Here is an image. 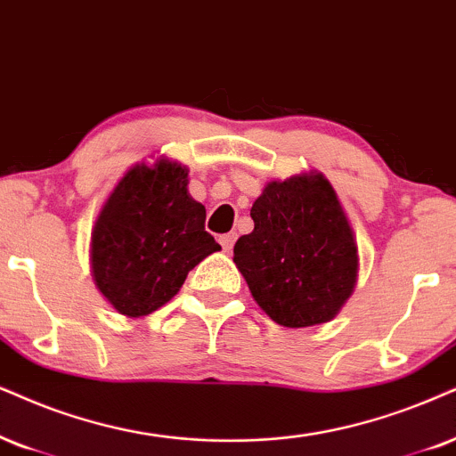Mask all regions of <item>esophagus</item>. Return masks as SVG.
<instances>
[{"instance_id":"esophagus-1","label":"esophagus","mask_w":456,"mask_h":456,"mask_svg":"<svg viewBox=\"0 0 456 456\" xmlns=\"http://www.w3.org/2000/svg\"><path fill=\"white\" fill-rule=\"evenodd\" d=\"M235 238H238V235H235V233H224V235H221V238H218V241H221V246H223L224 252H232V248L235 244Z\"/></svg>"}]
</instances>
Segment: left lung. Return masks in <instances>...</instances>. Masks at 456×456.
Listing matches in <instances>:
<instances>
[{
	"mask_svg": "<svg viewBox=\"0 0 456 456\" xmlns=\"http://www.w3.org/2000/svg\"><path fill=\"white\" fill-rule=\"evenodd\" d=\"M255 229L233 246L252 298L275 324L320 326L337 318L357 284V244L330 181L318 170L265 185Z\"/></svg>",
	"mask_w": 456,
	"mask_h": 456,
	"instance_id": "8db88e82",
	"label": "left lung"
}]
</instances>
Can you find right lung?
Instances as JSON below:
<instances>
[{
  "mask_svg": "<svg viewBox=\"0 0 456 456\" xmlns=\"http://www.w3.org/2000/svg\"><path fill=\"white\" fill-rule=\"evenodd\" d=\"M189 168L159 155L130 166L92 227L90 269L99 292L126 318H145L181 290L195 265L221 250L206 208L189 195Z\"/></svg>",
  "mask_w": 456,
  "mask_h": 456,
  "instance_id": "add662e5",
  "label": "right lung"
}]
</instances>
